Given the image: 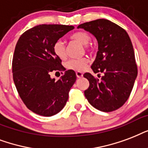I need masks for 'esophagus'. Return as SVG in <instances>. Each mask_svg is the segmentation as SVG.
<instances>
[{
	"label": "esophagus",
	"instance_id": "1",
	"mask_svg": "<svg viewBox=\"0 0 148 148\" xmlns=\"http://www.w3.org/2000/svg\"><path fill=\"white\" fill-rule=\"evenodd\" d=\"M75 74H76V76H77V78H82V75H83V74H82L81 72H76V73H75Z\"/></svg>",
	"mask_w": 148,
	"mask_h": 148
}]
</instances>
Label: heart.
I'll return each mask as SVG.
<instances>
[{
  "label": "heart",
  "mask_w": 148,
  "mask_h": 148,
  "mask_svg": "<svg viewBox=\"0 0 148 148\" xmlns=\"http://www.w3.org/2000/svg\"><path fill=\"white\" fill-rule=\"evenodd\" d=\"M70 38L75 40L81 45H86L90 42V35L84 32H78L73 33L70 36ZM85 49L87 51H92V48L90 46L86 45ZM54 53L58 58L60 59H65L66 58V49L64 46L63 42L62 41H57L55 42L53 45ZM89 63V59L87 58H82L79 59H70L66 62V68L69 69H73L75 71H82L83 70Z\"/></svg>",
  "instance_id": "b5f03b06"
}]
</instances>
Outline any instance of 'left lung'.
<instances>
[{"label":"left lung","instance_id":"8db88e82","mask_svg":"<svg viewBox=\"0 0 148 148\" xmlns=\"http://www.w3.org/2000/svg\"><path fill=\"white\" fill-rule=\"evenodd\" d=\"M78 28L90 32L97 38L99 51L91 68L95 73L104 74L99 80L90 73H85L83 76L90 82L85 97L99 110H116L128 99L137 75L130 37L123 28L106 19L83 23Z\"/></svg>","mask_w":148,"mask_h":148}]
</instances>
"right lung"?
Wrapping results in <instances>:
<instances>
[{"instance_id": "1", "label": "right lung", "mask_w": 148, "mask_h": 148, "mask_svg": "<svg viewBox=\"0 0 148 148\" xmlns=\"http://www.w3.org/2000/svg\"><path fill=\"white\" fill-rule=\"evenodd\" d=\"M73 29L71 25H37L23 33L16 44L12 60L14 82L23 103L36 114L55 115L68 100L76 80L75 71H66L57 81L50 73L66 70L54 53L53 45Z\"/></svg>"}]
</instances>
